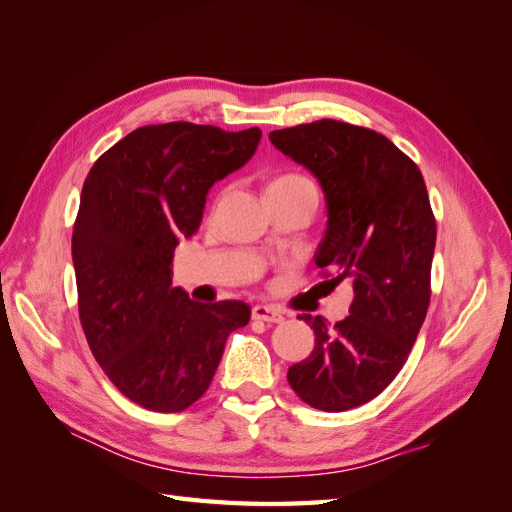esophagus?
<instances>
[{"label": "esophagus", "instance_id": "obj_1", "mask_svg": "<svg viewBox=\"0 0 512 512\" xmlns=\"http://www.w3.org/2000/svg\"><path fill=\"white\" fill-rule=\"evenodd\" d=\"M252 318L260 320V322H282L284 320L280 309H275L271 305H256L252 309Z\"/></svg>", "mask_w": 512, "mask_h": 512}]
</instances>
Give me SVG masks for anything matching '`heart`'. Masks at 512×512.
Masks as SVG:
<instances>
[{"instance_id": "obj_1", "label": "heart", "mask_w": 512, "mask_h": 512, "mask_svg": "<svg viewBox=\"0 0 512 512\" xmlns=\"http://www.w3.org/2000/svg\"><path fill=\"white\" fill-rule=\"evenodd\" d=\"M307 179L305 177H301V175H282V177H277L271 185H294V183H305ZM269 185V188H271Z\"/></svg>"}]
</instances>
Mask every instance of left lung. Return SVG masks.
<instances>
[{
    "instance_id": "1",
    "label": "left lung",
    "mask_w": 512,
    "mask_h": 512,
    "mask_svg": "<svg viewBox=\"0 0 512 512\" xmlns=\"http://www.w3.org/2000/svg\"><path fill=\"white\" fill-rule=\"evenodd\" d=\"M269 141L318 179L329 220L316 267L327 284L354 288L350 316L333 327L299 316L316 346L288 382L312 408L344 412L380 395L408 361L431 297L436 220L421 170L374 130L320 119Z\"/></svg>"
}]
</instances>
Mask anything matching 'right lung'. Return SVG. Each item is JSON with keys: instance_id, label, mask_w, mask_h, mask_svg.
<instances>
[{"instance_id": "right-lung-1", "label": "right lung", "mask_w": 512, "mask_h": 512, "mask_svg": "<svg viewBox=\"0 0 512 512\" xmlns=\"http://www.w3.org/2000/svg\"><path fill=\"white\" fill-rule=\"evenodd\" d=\"M258 128L188 121L123 136L91 166L72 232L87 344L117 389L156 412L203 397L226 339L250 322L243 301L198 303L173 288V252L203 220L215 181L254 156Z\"/></svg>"}]
</instances>
